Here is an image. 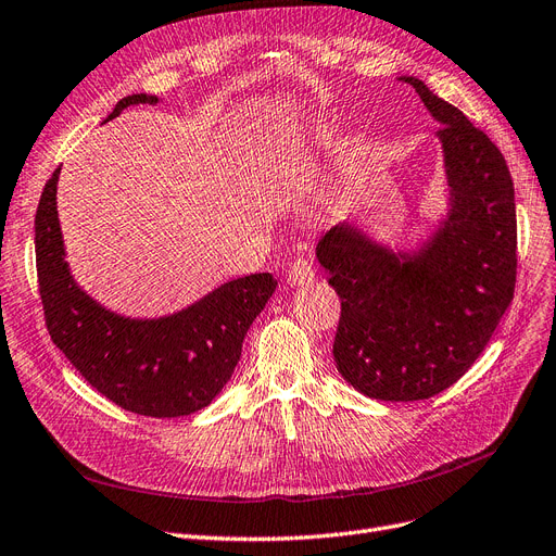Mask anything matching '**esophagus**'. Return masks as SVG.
Returning <instances> with one entry per match:
<instances>
[{"label":"esophagus","mask_w":556,"mask_h":556,"mask_svg":"<svg viewBox=\"0 0 556 556\" xmlns=\"http://www.w3.org/2000/svg\"><path fill=\"white\" fill-rule=\"evenodd\" d=\"M290 285H294V287H303V285H309L315 280V266H313V262L309 260H296V262H292V266H290Z\"/></svg>","instance_id":"esophagus-1"}]
</instances>
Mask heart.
Here are the masks:
<instances>
[{
	"label": "heart",
	"instance_id": "obj_1",
	"mask_svg": "<svg viewBox=\"0 0 556 556\" xmlns=\"http://www.w3.org/2000/svg\"><path fill=\"white\" fill-rule=\"evenodd\" d=\"M324 137H326V135H317V137H315V139H313V143H315V146H319V143H321V141H324Z\"/></svg>",
	"mask_w": 556,
	"mask_h": 556
}]
</instances>
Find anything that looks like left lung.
<instances>
[{
    "instance_id": "1",
    "label": "left lung",
    "mask_w": 556,
    "mask_h": 556,
    "mask_svg": "<svg viewBox=\"0 0 556 556\" xmlns=\"http://www.w3.org/2000/svg\"><path fill=\"white\" fill-rule=\"evenodd\" d=\"M402 79L442 125L447 216L410 253L349 220L317 243L342 299L338 371L381 402H419L456 383L514 301L518 269L516 193L502 152L425 81Z\"/></svg>"
}]
</instances>
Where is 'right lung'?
I'll list each match as a JSON object with an SVG mask.
<instances>
[{
	"label": "right lung",
	"instance_id": "right-lung-1",
	"mask_svg": "<svg viewBox=\"0 0 556 556\" xmlns=\"http://www.w3.org/2000/svg\"><path fill=\"white\" fill-rule=\"evenodd\" d=\"M157 96H127L104 123L129 104ZM56 168L36 210L38 292L52 342L100 394L148 417L191 415L212 404L241 358L251 324L276 292L271 274L228 280L180 313L131 319L111 313L75 282L65 262L56 212Z\"/></svg>",
	"mask_w": 556,
	"mask_h": 556
}]
</instances>
